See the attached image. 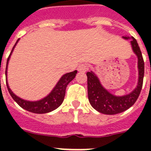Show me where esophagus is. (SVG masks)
Returning a JSON list of instances; mask_svg holds the SVG:
<instances>
[{
    "label": "esophagus",
    "mask_w": 151,
    "mask_h": 151,
    "mask_svg": "<svg viewBox=\"0 0 151 151\" xmlns=\"http://www.w3.org/2000/svg\"><path fill=\"white\" fill-rule=\"evenodd\" d=\"M87 65L85 63H81L78 66V70L79 72H85V71L87 70Z\"/></svg>",
    "instance_id": "esophagus-1"
}]
</instances>
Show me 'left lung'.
I'll use <instances>...</instances> for the list:
<instances>
[{
  "instance_id": "8db88e82",
  "label": "left lung",
  "mask_w": 151,
  "mask_h": 151,
  "mask_svg": "<svg viewBox=\"0 0 151 151\" xmlns=\"http://www.w3.org/2000/svg\"><path fill=\"white\" fill-rule=\"evenodd\" d=\"M122 38L124 40L132 39L130 41L132 48L138 59V82L132 92L124 96H115L103 87L99 78L93 71L91 70L86 73L88 77V96L90 104L95 110L104 114H117L131 107L138 99L143 86L144 62L140 48L136 39L132 37H122Z\"/></svg>"
}]
</instances>
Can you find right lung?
<instances>
[{"label": "right lung", "instance_id": "obj_1", "mask_svg": "<svg viewBox=\"0 0 151 151\" xmlns=\"http://www.w3.org/2000/svg\"><path fill=\"white\" fill-rule=\"evenodd\" d=\"M19 41V39H18L16 43L13 47L12 50L11 52L10 55L8 56V60H7V64H6V71L5 75L7 78V70H8V62L10 59V57L12 54V52L17 43ZM78 73V71L74 70L73 72L65 73L64 75L61 77L59 81L57 82L54 88L51 91V92L48 96H46L45 98L40 99L37 101H29L23 99L20 97L17 96L14 92L11 90L8 85V80L6 78V85L11 96L12 97V99L19 104L22 108L24 110L29 111V112L35 113V114H45V113H49L52 110H55L61 105L63 102L64 97H65V93H66V88L69 83L75 78L76 73Z\"/></svg>", "mask_w": 151, "mask_h": 151}]
</instances>
